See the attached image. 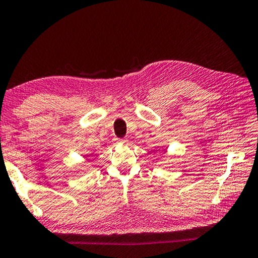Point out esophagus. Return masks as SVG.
<instances>
[{
    "label": "esophagus",
    "instance_id": "34e87169",
    "mask_svg": "<svg viewBox=\"0 0 258 258\" xmlns=\"http://www.w3.org/2000/svg\"><path fill=\"white\" fill-rule=\"evenodd\" d=\"M114 142H116V144H121V142H125V140H124V139L116 138V139H114Z\"/></svg>",
    "mask_w": 258,
    "mask_h": 258
}]
</instances>
